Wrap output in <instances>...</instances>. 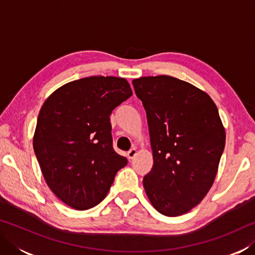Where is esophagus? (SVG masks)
<instances>
[{
  "instance_id": "1",
  "label": "esophagus",
  "mask_w": 255,
  "mask_h": 255,
  "mask_svg": "<svg viewBox=\"0 0 255 255\" xmlns=\"http://www.w3.org/2000/svg\"><path fill=\"white\" fill-rule=\"evenodd\" d=\"M136 154H137V148L136 147H132V148H130L128 150V158L129 159H132L133 157L136 156Z\"/></svg>"
}]
</instances>
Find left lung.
I'll return each instance as SVG.
<instances>
[{
	"label": "left lung",
	"instance_id": "left-lung-1",
	"mask_svg": "<svg viewBox=\"0 0 255 255\" xmlns=\"http://www.w3.org/2000/svg\"><path fill=\"white\" fill-rule=\"evenodd\" d=\"M147 116L154 164L143 184L150 204L169 217L196 207L214 183L225 129L211 98L167 75L132 81Z\"/></svg>",
	"mask_w": 255,
	"mask_h": 255
}]
</instances>
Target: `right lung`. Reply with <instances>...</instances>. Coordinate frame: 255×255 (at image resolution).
Returning a JSON list of instances; mask_svg holds the SVG:
<instances>
[{"instance_id":"right-lung-1","label":"right lung","mask_w":255,"mask_h":255,"mask_svg":"<svg viewBox=\"0 0 255 255\" xmlns=\"http://www.w3.org/2000/svg\"><path fill=\"white\" fill-rule=\"evenodd\" d=\"M131 94L122 77L90 76L60 86L42 105L33 149L64 204L77 210L100 204L128 163L112 146L110 115Z\"/></svg>"}]
</instances>
